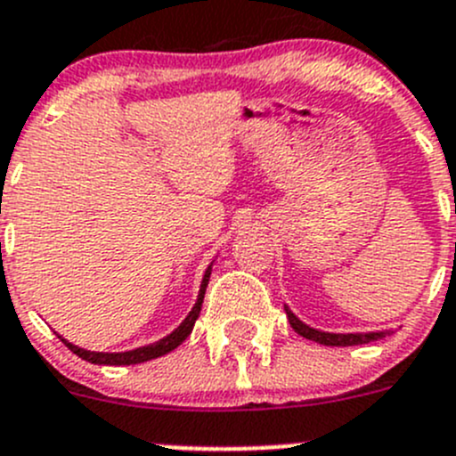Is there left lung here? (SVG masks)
I'll use <instances>...</instances> for the list:
<instances>
[{"mask_svg":"<svg viewBox=\"0 0 456 456\" xmlns=\"http://www.w3.org/2000/svg\"><path fill=\"white\" fill-rule=\"evenodd\" d=\"M287 318H289V325L294 327L296 334H300L303 338L316 340L321 346H331V347H347V346H365V343H372V340L386 338L390 334V330L386 331H365V334H331V331H321L314 330V327L305 325L303 321L296 318V314L289 307H285Z\"/></svg>","mask_w":456,"mask_h":456,"instance_id":"8db88e82","label":"left lung"}]
</instances>
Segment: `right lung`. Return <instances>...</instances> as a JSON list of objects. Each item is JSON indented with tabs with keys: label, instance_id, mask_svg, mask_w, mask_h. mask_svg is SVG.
<instances>
[{
	"label": "right lung",
	"instance_id": "right-lung-1",
	"mask_svg": "<svg viewBox=\"0 0 456 456\" xmlns=\"http://www.w3.org/2000/svg\"><path fill=\"white\" fill-rule=\"evenodd\" d=\"M209 276H211V265L207 267L205 276H202V285H200V291H198V300L196 305H193V309L189 312V316L184 318L183 322H180L178 327H175L174 331H171L169 336H165V338H160L158 343H151V346H144V347H135V350H129V352H91V350H82V347L73 346V343H69L66 338H61V343H64L66 347H69L73 354H77L79 359L88 361V363H95V365H135V363H144V361H151V359H158V356H165L169 354L171 350H175V347L183 343L184 338H187L189 334H191L193 325H196L198 316H200V309H202V300H205V291H207V285H209Z\"/></svg>",
	"mask_w": 456,
	"mask_h": 456
}]
</instances>
